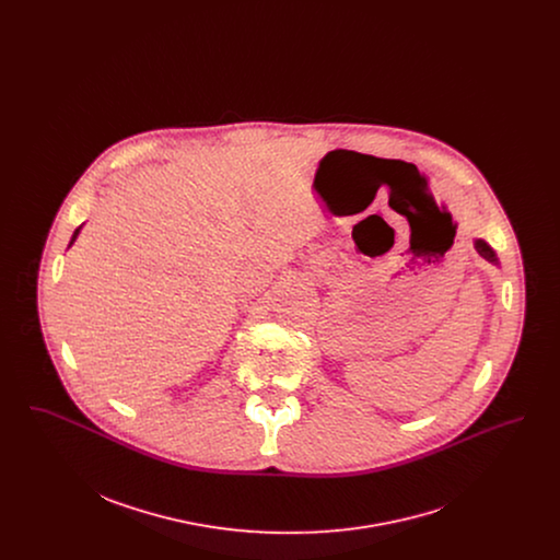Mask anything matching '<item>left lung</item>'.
Here are the masks:
<instances>
[{"instance_id": "1", "label": "left lung", "mask_w": 560, "mask_h": 560, "mask_svg": "<svg viewBox=\"0 0 560 560\" xmlns=\"http://www.w3.org/2000/svg\"><path fill=\"white\" fill-rule=\"evenodd\" d=\"M475 249L479 252V256H482L487 262H491V265H500V262H498V256H495V252L491 249V245H489L487 241L475 240Z\"/></svg>"}]
</instances>
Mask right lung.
<instances>
[{
  "mask_svg": "<svg viewBox=\"0 0 560 560\" xmlns=\"http://www.w3.org/2000/svg\"><path fill=\"white\" fill-rule=\"evenodd\" d=\"M81 226H83V224H81ZM81 226H80V229H75V233H73V237H71V243H69V247H71V245H73V243H75V240H78V235H80Z\"/></svg>",
  "mask_w": 560,
  "mask_h": 560,
  "instance_id": "right-lung-1",
  "label": "right lung"
}]
</instances>
